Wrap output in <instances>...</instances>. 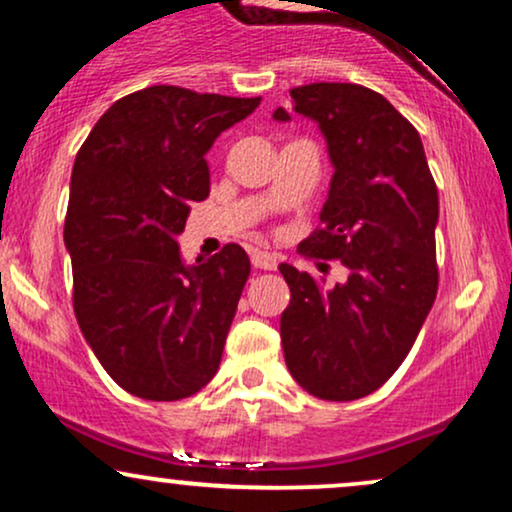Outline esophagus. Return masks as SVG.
<instances>
[{
	"mask_svg": "<svg viewBox=\"0 0 512 512\" xmlns=\"http://www.w3.org/2000/svg\"><path fill=\"white\" fill-rule=\"evenodd\" d=\"M250 260H252V267L264 269V272H274L276 264H279V257L272 255V252H262V250L252 252Z\"/></svg>",
	"mask_w": 512,
	"mask_h": 512,
	"instance_id": "34e87169",
	"label": "esophagus"
}]
</instances>
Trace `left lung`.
Segmentation results:
<instances>
[{"mask_svg": "<svg viewBox=\"0 0 512 512\" xmlns=\"http://www.w3.org/2000/svg\"><path fill=\"white\" fill-rule=\"evenodd\" d=\"M289 93L293 110L320 125L334 166L320 226L298 252L339 260L346 281L325 289L281 264L291 289L281 344L303 390L351 402L392 378L436 301V180L416 127L373 88L320 81Z\"/></svg>", "mask_w": 512, "mask_h": 512, "instance_id": "left-lung-1", "label": "left lung"}]
</instances>
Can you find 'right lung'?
Wrapping results in <instances>:
<instances>
[{"instance_id":"1","label":"right lung","mask_w":512,"mask_h":512,"mask_svg":"<svg viewBox=\"0 0 512 512\" xmlns=\"http://www.w3.org/2000/svg\"><path fill=\"white\" fill-rule=\"evenodd\" d=\"M262 98L149 86L108 108L76 154L64 243L74 315L129 395L175 402L216 375L250 260L228 243L185 267L178 236L209 197L207 151Z\"/></svg>"}]
</instances>
